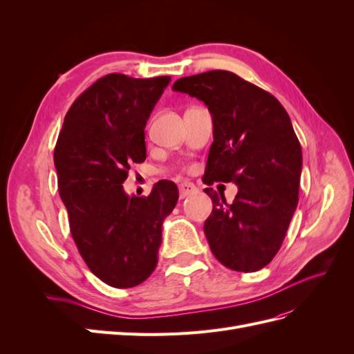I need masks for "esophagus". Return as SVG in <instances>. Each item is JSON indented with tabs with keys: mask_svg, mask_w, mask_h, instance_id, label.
<instances>
[{
	"mask_svg": "<svg viewBox=\"0 0 354 354\" xmlns=\"http://www.w3.org/2000/svg\"><path fill=\"white\" fill-rule=\"evenodd\" d=\"M178 190H180V198L185 199L189 195L196 194L198 187L194 183H190V181H181V183L178 185Z\"/></svg>",
	"mask_w": 354,
	"mask_h": 354,
	"instance_id": "1",
	"label": "esophagus"
}]
</instances>
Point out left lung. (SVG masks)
Masks as SVG:
<instances>
[{
	"label": "left lung",
	"instance_id": "obj_1",
	"mask_svg": "<svg viewBox=\"0 0 354 354\" xmlns=\"http://www.w3.org/2000/svg\"><path fill=\"white\" fill-rule=\"evenodd\" d=\"M174 91L207 104L214 142L203 183H234L232 203L212 187L203 224L214 257L230 270L257 272L281 250L298 203L303 153L283 106L274 95L229 71L180 78Z\"/></svg>",
	"mask_w": 354,
	"mask_h": 354
}]
</instances>
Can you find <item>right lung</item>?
<instances>
[{
  "label": "right lung",
  "mask_w": 354,
  "mask_h": 354,
  "mask_svg": "<svg viewBox=\"0 0 354 354\" xmlns=\"http://www.w3.org/2000/svg\"><path fill=\"white\" fill-rule=\"evenodd\" d=\"M169 77L109 73L75 100L55 147L59 195L88 269L113 288H133L152 274L162 223L178 189L160 180L147 198L128 196L122 183L146 159L145 127Z\"/></svg>",
  "instance_id": "1"
}]
</instances>
